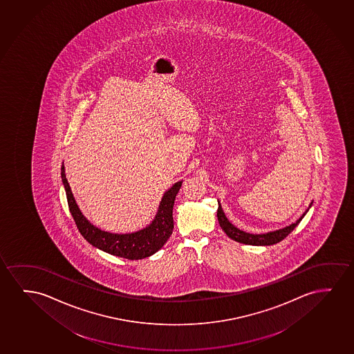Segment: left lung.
<instances>
[{"label": "left lung", "instance_id": "8db88e82", "mask_svg": "<svg viewBox=\"0 0 354 354\" xmlns=\"http://www.w3.org/2000/svg\"><path fill=\"white\" fill-rule=\"evenodd\" d=\"M312 204H313V203H310L309 207L312 206ZM309 207L306 209V212H304L295 223L290 224V225L285 227V228H281V230L268 232V233H264V234H250V233H246L244 230H240L239 228H236V227L230 223L228 218L225 217V214H224L221 204L218 205V209H217V218H218L221 228L223 230L225 234L230 236V239L235 240V241L241 243V244L256 245V246H259V245L261 246V245H262V246H263V245L277 244V243H279L281 240L285 239V238L296 228V225L302 221L304 214L308 212Z\"/></svg>", "mask_w": 354, "mask_h": 354}]
</instances>
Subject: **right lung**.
Returning a JSON list of instances; mask_svg holds the SVG:
<instances>
[{
    "mask_svg": "<svg viewBox=\"0 0 354 354\" xmlns=\"http://www.w3.org/2000/svg\"><path fill=\"white\" fill-rule=\"evenodd\" d=\"M62 180L66 193L70 214L74 218L77 230L81 235L97 249L122 259H142L149 257L156 251H159L172 234L174 199L182 187L183 180L174 183L167 192H165L164 196L160 201L156 216L149 225H147L143 230L126 234H115L104 232L97 228L86 218L76 204L74 195L70 189L69 183L65 177L64 164L62 166Z\"/></svg>",
    "mask_w": 354,
    "mask_h": 354,
    "instance_id": "1",
    "label": "right lung"
}]
</instances>
